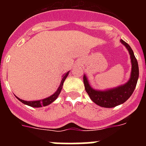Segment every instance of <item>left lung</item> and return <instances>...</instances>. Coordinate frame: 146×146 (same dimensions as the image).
<instances>
[{
	"label": "left lung",
	"instance_id": "1",
	"mask_svg": "<svg viewBox=\"0 0 146 146\" xmlns=\"http://www.w3.org/2000/svg\"><path fill=\"white\" fill-rule=\"evenodd\" d=\"M121 42L125 45V47L129 50L131 61V73L129 80L126 84L119 87L115 88L111 90L101 91L94 90L89 85L88 79L86 75L83 77V82L85 85L86 92L88 94L89 97L96 104L102 108H114L119 104H123L131 96L135 91L137 80L139 77V67L137 60L134 55L133 50L128 44L123 40L121 39Z\"/></svg>",
	"mask_w": 146,
	"mask_h": 146
}]
</instances>
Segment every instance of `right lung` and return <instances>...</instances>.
I'll return each instance as SVG.
<instances>
[{"instance_id":"add662e5","label":"right lung","mask_w":146,"mask_h":146,"mask_svg":"<svg viewBox=\"0 0 146 146\" xmlns=\"http://www.w3.org/2000/svg\"><path fill=\"white\" fill-rule=\"evenodd\" d=\"M68 74H69V72H67L66 74H65L64 76H63V79H62L61 82H60V86H59L58 88L57 91H56V92H55L54 94H52V96H49V97L46 98V99H42V100H38V101L28 102V101H25V100H22V99H19V98L17 97V96L16 97L17 98V99H19V100H20L21 102H23V104H27V105H28V106L33 107V108H41V107L47 106V105L51 104L52 102H54L55 99H57L58 96V95L60 94V91H61V89H62V87H63V84H64V80H66V77L68 76Z\"/></svg>"}]
</instances>
